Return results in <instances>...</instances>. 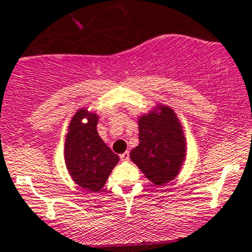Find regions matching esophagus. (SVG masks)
<instances>
[{
    "instance_id": "34e87169",
    "label": "esophagus",
    "mask_w": 252,
    "mask_h": 252,
    "mask_svg": "<svg viewBox=\"0 0 252 252\" xmlns=\"http://www.w3.org/2000/svg\"><path fill=\"white\" fill-rule=\"evenodd\" d=\"M121 160L122 161H128L129 160V152H124L123 154H121Z\"/></svg>"
}]
</instances>
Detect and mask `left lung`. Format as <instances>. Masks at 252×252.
<instances>
[{"label": "left lung", "mask_w": 252, "mask_h": 252, "mask_svg": "<svg viewBox=\"0 0 252 252\" xmlns=\"http://www.w3.org/2000/svg\"><path fill=\"white\" fill-rule=\"evenodd\" d=\"M139 145L130 159L154 185H165L179 175L187 158V139L176 113L157 104L138 119Z\"/></svg>", "instance_id": "8db88e82"}]
</instances>
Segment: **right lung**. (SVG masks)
Instances as JSON below:
<instances>
[{
    "label": "right lung",
    "instance_id": "right-lung-1",
    "mask_svg": "<svg viewBox=\"0 0 252 252\" xmlns=\"http://www.w3.org/2000/svg\"><path fill=\"white\" fill-rule=\"evenodd\" d=\"M98 119L97 113L87 108L77 110L68 126L63 152L72 180L89 191H99L119 161L118 155L99 137Z\"/></svg>",
    "mask_w": 252,
    "mask_h": 252
}]
</instances>
